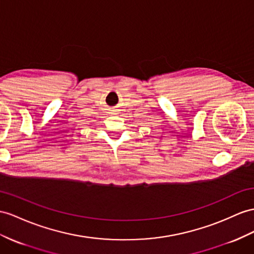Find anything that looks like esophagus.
Returning a JSON list of instances; mask_svg holds the SVG:
<instances>
[{
    "label": "esophagus",
    "mask_w": 254,
    "mask_h": 254,
    "mask_svg": "<svg viewBox=\"0 0 254 254\" xmlns=\"http://www.w3.org/2000/svg\"><path fill=\"white\" fill-rule=\"evenodd\" d=\"M110 112H112V114H115V112H116V109L112 108V109H110Z\"/></svg>",
    "instance_id": "esophagus-1"
}]
</instances>
